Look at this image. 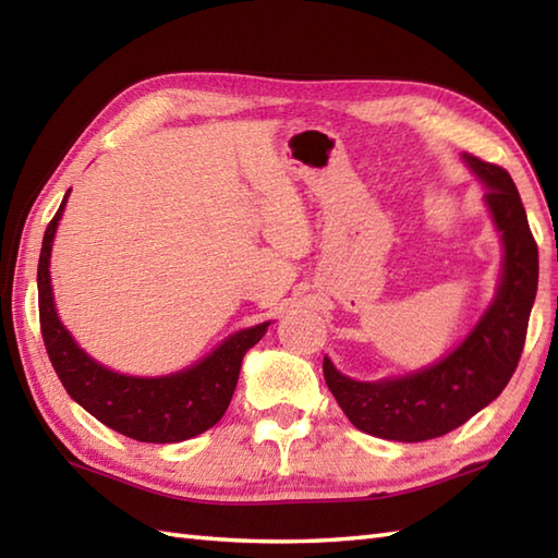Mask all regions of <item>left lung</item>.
<instances>
[{
	"mask_svg": "<svg viewBox=\"0 0 558 558\" xmlns=\"http://www.w3.org/2000/svg\"><path fill=\"white\" fill-rule=\"evenodd\" d=\"M462 158L487 186L484 201L504 242L501 280L489 310L453 352L408 376L354 381L324 357V378L348 420L388 441L417 444L458 429L501 396L523 354L539 278L537 242L511 174L470 153Z\"/></svg>",
	"mask_w": 558,
	"mask_h": 558,
	"instance_id": "8db88e82",
	"label": "left lung"
}]
</instances>
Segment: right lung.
<instances>
[{"instance_id":"1","label":"right lung","mask_w":558,"mask_h":558,"mask_svg":"<svg viewBox=\"0 0 558 558\" xmlns=\"http://www.w3.org/2000/svg\"><path fill=\"white\" fill-rule=\"evenodd\" d=\"M66 196L47 225L38 264L40 330L59 381L98 422L136 441L177 444L204 434L228 410L244 354L264 338L270 324L236 330L208 357L170 376H126L98 364L69 336L52 300L50 254Z\"/></svg>"}]
</instances>
